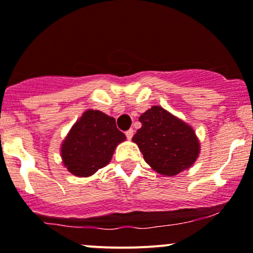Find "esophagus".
<instances>
[{"label":"esophagus","mask_w":253,"mask_h":253,"mask_svg":"<svg viewBox=\"0 0 253 253\" xmlns=\"http://www.w3.org/2000/svg\"><path fill=\"white\" fill-rule=\"evenodd\" d=\"M133 129H128V131L126 132V137H127V139H129L131 140L132 139V137H133Z\"/></svg>","instance_id":"34e87169"}]
</instances>
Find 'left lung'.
Instances as JSON below:
<instances>
[{
    "label": "left lung",
    "mask_w": 253,
    "mask_h": 253,
    "mask_svg": "<svg viewBox=\"0 0 253 253\" xmlns=\"http://www.w3.org/2000/svg\"><path fill=\"white\" fill-rule=\"evenodd\" d=\"M142 127L132 138L143 158L155 172L167 177L190 169L200 155L201 145L190 125L154 105L140 115Z\"/></svg>",
    "instance_id": "obj_1"
}]
</instances>
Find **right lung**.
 Instances as JSON below:
<instances>
[{
    "label": "right lung",
    "instance_id": "add662e5",
    "mask_svg": "<svg viewBox=\"0 0 253 253\" xmlns=\"http://www.w3.org/2000/svg\"><path fill=\"white\" fill-rule=\"evenodd\" d=\"M126 135L119 131L115 119L88 109L73 125L60 145L66 169L76 177H91L113 159L114 151Z\"/></svg>",
    "mask_w": 253,
    "mask_h": 253
}]
</instances>
